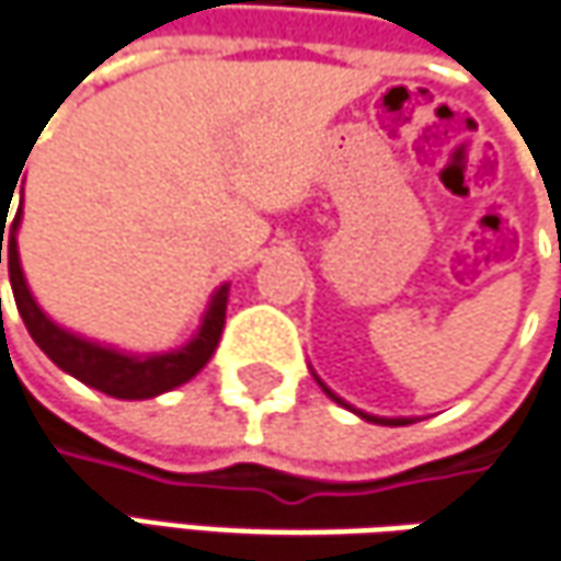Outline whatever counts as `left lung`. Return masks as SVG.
<instances>
[{"instance_id": "left-lung-1", "label": "left lung", "mask_w": 561, "mask_h": 561, "mask_svg": "<svg viewBox=\"0 0 561 561\" xmlns=\"http://www.w3.org/2000/svg\"><path fill=\"white\" fill-rule=\"evenodd\" d=\"M317 381H319V378H317ZM319 385H322V381H319ZM322 391H325V394L332 397V400H335V403H341V407H347V403H344V400H341L339 394H332V391H329V388H325V385H322ZM347 410H351V407H347ZM354 413L363 415V419H366V422H378V425H410V422H413V419H378V415L359 413V410H354Z\"/></svg>"}]
</instances>
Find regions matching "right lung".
I'll list each match as a JSON object with an SVG mask.
<instances>
[{"label": "right lung", "mask_w": 561, "mask_h": 561, "mask_svg": "<svg viewBox=\"0 0 561 561\" xmlns=\"http://www.w3.org/2000/svg\"><path fill=\"white\" fill-rule=\"evenodd\" d=\"M21 176V173H18ZM14 195V192H11ZM11 202L0 204V263L2 257L9 261V279L11 291H14V304L18 313L27 325L30 339L39 344V351L68 376L80 378L83 385L102 391L107 397H121V400H146V397H158L164 391H173L185 385L188 378H195L207 366V359L214 357L217 344H220L222 325H226V300H229V285H220L217 295L210 298V307L202 319L198 335L188 341L180 351L170 354H148V357H133V354H121L114 347H102L95 341L70 335L68 329L55 325L39 304L30 295L27 282H24V270L18 261V222H21V207L9 221Z\"/></svg>", "instance_id": "obj_1"}]
</instances>
